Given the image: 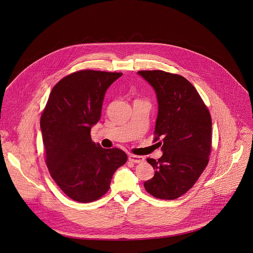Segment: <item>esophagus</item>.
Instances as JSON below:
<instances>
[{
    "label": "esophagus",
    "mask_w": 253,
    "mask_h": 253,
    "mask_svg": "<svg viewBox=\"0 0 253 253\" xmlns=\"http://www.w3.org/2000/svg\"><path fill=\"white\" fill-rule=\"evenodd\" d=\"M129 160L132 161L133 163H142L144 161V157L141 156H134V155H130L129 156Z\"/></svg>",
    "instance_id": "1"
}]
</instances>
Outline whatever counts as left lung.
<instances>
[{
	"mask_svg": "<svg viewBox=\"0 0 253 253\" xmlns=\"http://www.w3.org/2000/svg\"><path fill=\"white\" fill-rule=\"evenodd\" d=\"M154 88L158 102L155 141L162 138V157L147 158L156 169L144 183L153 196L172 200L192 189L208 165L211 118L196 89L184 77L161 70L138 71Z\"/></svg>",
	"mask_w": 253,
	"mask_h": 253,
	"instance_id": "8db88e82",
	"label": "left lung"
}]
</instances>
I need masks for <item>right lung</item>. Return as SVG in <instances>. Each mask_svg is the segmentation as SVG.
Here are the masks:
<instances>
[{
  "mask_svg": "<svg viewBox=\"0 0 253 253\" xmlns=\"http://www.w3.org/2000/svg\"><path fill=\"white\" fill-rule=\"evenodd\" d=\"M122 73L81 70L55 85L41 117L45 162L51 177L71 199L88 203L108 192L114 172L127 161L118 148L91 138L109 86Z\"/></svg>",
  "mask_w": 253,
  "mask_h": 253,
  "instance_id": "obj_1",
  "label": "right lung"
}]
</instances>
